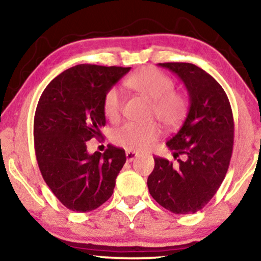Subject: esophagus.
Wrapping results in <instances>:
<instances>
[{"label": "esophagus", "instance_id": "1", "mask_svg": "<svg viewBox=\"0 0 261 261\" xmlns=\"http://www.w3.org/2000/svg\"><path fill=\"white\" fill-rule=\"evenodd\" d=\"M139 155L138 152L135 151H127L126 152V158H127V162H133V160L137 158V156Z\"/></svg>", "mask_w": 261, "mask_h": 261}]
</instances>
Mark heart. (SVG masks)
Wrapping results in <instances>:
<instances>
[{"label": "heart", "instance_id": "b5f03b06", "mask_svg": "<svg viewBox=\"0 0 261 261\" xmlns=\"http://www.w3.org/2000/svg\"><path fill=\"white\" fill-rule=\"evenodd\" d=\"M128 87L152 101V113L164 126L176 127L187 115L189 103L184 95L173 91L174 82L154 67H145L127 78ZM123 94L119 88L108 89L103 98V113L109 120L120 116ZM155 123L126 122L113 133L114 142L128 149H147L159 135Z\"/></svg>", "mask_w": 261, "mask_h": 261}]
</instances>
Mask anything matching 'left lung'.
<instances>
[{
  "label": "left lung",
  "mask_w": 261,
  "mask_h": 261,
  "mask_svg": "<svg viewBox=\"0 0 261 261\" xmlns=\"http://www.w3.org/2000/svg\"><path fill=\"white\" fill-rule=\"evenodd\" d=\"M183 82L189 112L166 146L177 163L155 156L147 187L153 198L174 214H194L214 197L226 177L234 144L230 103L222 87L190 63H163Z\"/></svg>",
  "instance_id": "left-lung-1"
}]
</instances>
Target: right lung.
<instances>
[{"mask_svg":"<svg viewBox=\"0 0 261 261\" xmlns=\"http://www.w3.org/2000/svg\"><path fill=\"white\" fill-rule=\"evenodd\" d=\"M130 67L81 64L52 80L34 116V147L42 178L67 209L91 212L108 201L126 163L124 149L109 145L89 154L87 141L101 137L103 98Z\"/></svg>","mask_w":261,"mask_h":261,"instance_id":"add662e5","label":"right lung"}]
</instances>
